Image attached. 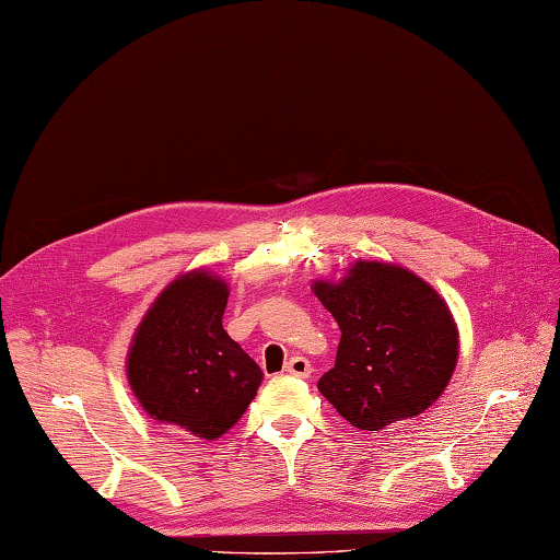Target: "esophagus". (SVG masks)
Returning <instances> with one entry per match:
<instances>
[{
  "label": "esophagus",
  "instance_id": "34e87169",
  "mask_svg": "<svg viewBox=\"0 0 560 560\" xmlns=\"http://www.w3.org/2000/svg\"><path fill=\"white\" fill-rule=\"evenodd\" d=\"M283 371L291 376H298V378H310L312 364H310V360H305V357H291V360L285 362Z\"/></svg>",
  "mask_w": 560,
  "mask_h": 560
}]
</instances>
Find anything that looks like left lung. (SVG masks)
I'll return each mask as SVG.
<instances>
[{
    "label": "left lung",
    "mask_w": 560,
    "mask_h": 560,
    "mask_svg": "<svg viewBox=\"0 0 560 560\" xmlns=\"http://www.w3.org/2000/svg\"><path fill=\"white\" fill-rule=\"evenodd\" d=\"M340 326L336 364L319 393L360 430L423 413L447 388L458 331L447 303L413 271L357 260L340 281H314Z\"/></svg>",
    "instance_id": "8db88e82"
}]
</instances>
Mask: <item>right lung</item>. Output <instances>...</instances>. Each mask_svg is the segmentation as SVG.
Returning <instances> with one entry per match:
<instances>
[{
  "mask_svg": "<svg viewBox=\"0 0 560 560\" xmlns=\"http://www.w3.org/2000/svg\"><path fill=\"white\" fill-rule=\"evenodd\" d=\"M226 298L220 277L182 275L155 298L127 354L143 411L200 440L224 435L262 383V369L222 328Z\"/></svg>",
  "mask_w": 560,
  "mask_h": 560,
  "instance_id": "right-lung-1",
  "label": "right lung"
}]
</instances>
